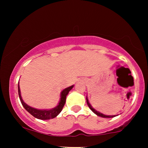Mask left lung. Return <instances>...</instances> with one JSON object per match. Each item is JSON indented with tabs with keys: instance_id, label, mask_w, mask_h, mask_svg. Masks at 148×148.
Wrapping results in <instances>:
<instances>
[{
	"instance_id": "8db88e82",
	"label": "left lung",
	"mask_w": 148,
	"mask_h": 148,
	"mask_svg": "<svg viewBox=\"0 0 148 148\" xmlns=\"http://www.w3.org/2000/svg\"><path fill=\"white\" fill-rule=\"evenodd\" d=\"M86 101H87V105H88V106L90 109H91V110H92V112H93V113H95V114L97 115V116H100V117H104V118H111V117H116L117 116H118V115H114V116H107V115H105V114H102L101 112H100L99 111H97L96 110L94 109L93 108H92V106H91V104H90L89 102V100H88V98H87V96H86Z\"/></svg>"
}]
</instances>
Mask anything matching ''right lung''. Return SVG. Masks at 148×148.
I'll return each instance as SVG.
<instances>
[{"label": "right lung", "instance_id": "add662e5", "mask_svg": "<svg viewBox=\"0 0 148 148\" xmlns=\"http://www.w3.org/2000/svg\"><path fill=\"white\" fill-rule=\"evenodd\" d=\"M74 85L70 86L69 87H66L64 89L62 90L60 94V101L59 102L57 106L51 109H46V110H40V109H36L34 108H32L31 106H29L28 104H27L25 102L23 101V100L22 99L21 95V91H20V87H19V81L18 82V94L19 97V99L21 101V102L24 108L25 109L29 114H31L32 116H34L36 118L41 120H47L53 119L54 117H57L60 114V112L62 111V108H63L64 105L66 102V99L67 95L69 94V91L73 88Z\"/></svg>", "mask_w": 148, "mask_h": 148}]
</instances>
